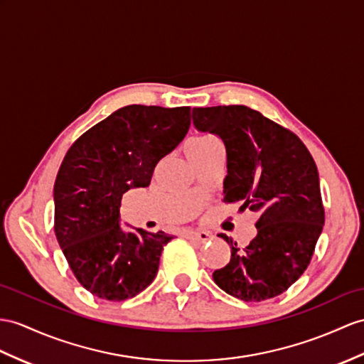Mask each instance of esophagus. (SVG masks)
<instances>
[{"label": "esophagus", "mask_w": 364, "mask_h": 364, "mask_svg": "<svg viewBox=\"0 0 364 364\" xmlns=\"http://www.w3.org/2000/svg\"><path fill=\"white\" fill-rule=\"evenodd\" d=\"M187 237L190 239V241H194L198 244H205V242H208L213 239L211 233H208V232H194V230H191V232H187Z\"/></svg>", "instance_id": "obj_1"}]
</instances>
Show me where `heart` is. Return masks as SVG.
<instances>
[{
	"label": "heart",
	"instance_id": "obj_1",
	"mask_svg": "<svg viewBox=\"0 0 364 364\" xmlns=\"http://www.w3.org/2000/svg\"><path fill=\"white\" fill-rule=\"evenodd\" d=\"M218 145H220V141L216 136L200 134L196 137H191L187 141V145H185V153H187L188 159L193 162V161H196V159L205 156L210 149H213Z\"/></svg>",
	"mask_w": 364,
	"mask_h": 364
}]
</instances>
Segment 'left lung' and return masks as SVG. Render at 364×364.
I'll list each match as a JSON object with an SVG mask.
<instances>
[{
    "label": "left lung",
    "instance_id": "8db88e82",
    "mask_svg": "<svg viewBox=\"0 0 364 364\" xmlns=\"http://www.w3.org/2000/svg\"><path fill=\"white\" fill-rule=\"evenodd\" d=\"M193 123L225 145L224 202L259 213L258 233L247 247L218 235L232 247V258L213 279L247 303L281 295L307 269L323 232L314 157L296 134L244 105L194 108Z\"/></svg>",
    "mask_w": 364,
    "mask_h": 364
}]
</instances>
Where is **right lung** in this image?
Masks as SVG:
<instances>
[{
	"label": "right lung",
	"mask_w": 364,
	"mask_h": 364,
	"mask_svg": "<svg viewBox=\"0 0 364 364\" xmlns=\"http://www.w3.org/2000/svg\"><path fill=\"white\" fill-rule=\"evenodd\" d=\"M190 123V106L129 105L68 149L54 185V230L70 270L92 295L125 301L156 278L173 237L120 227L122 196L148 187L156 165L181 144Z\"/></svg>",
	"instance_id": "1"
}]
</instances>
